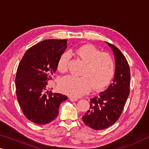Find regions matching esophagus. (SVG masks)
I'll use <instances>...</instances> for the list:
<instances>
[{
    "label": "esophagus",
    "instance_id": "34e87169",
    "mask_svg": "<svg viewBox=\"0 0 149 149\" xmlns=\"http://www.w3.org/2000/svg\"><path fill=\"white\" fill-rule=\"evenodd\" d=\"M69 100L71 101H77L78 100V98L73 97V96H69Z\"/></svg>",
    "mask_w": 149,
    "mask_h": 149
}]
</instances>
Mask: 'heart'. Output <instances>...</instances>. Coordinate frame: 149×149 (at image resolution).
Here are the masks:
<instances>
[{
  "label": "heart",
  "mask_w": 149,
  "mask_h": 149,
  "mask_svg": "<svg viewBox=\"0 0 149 149\" xmlns=\"http://www.w3.org/2000/svg\"><path fill=\"white\" fill-rule=\"evenodd\" d=\"M72 53L84 63L81 77L71 75L60 80L59 88L70 96L78 97L85 94L92 89L99 90L106 86L115 72V63L110 54L101 52L100 49L89 44L79 47ZM70 58L69 52H64L57 62V69L64 72L67 70Z\"/></svg>",
  "instance_id": "heart-1"
}]
</instances>
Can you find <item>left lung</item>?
<instances>
[{
    "label": "left lung",
    "instance_id": "obj_1",
    "mask_svg": "<svg viewBox=\"0 0 149 149\" xmlns=\"http://www.w3.org/2000/svg\"><path fill=\"white\" fill-rule=\"evenodd\" d=\"M106 43L115 59L113 82L104 92L90 99V109L82 116L84 123L95 130L105 129L118 120L130 93V70L126 57L115 46Z\"/></svg>",
    "mask_w": 149,
    "mask_h": 149
}]
</instances>
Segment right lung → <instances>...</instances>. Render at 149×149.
I'll use <instances>...</instances> for the list:
<instances>
[{"mask_svg": "<svg viewBox=\"0 0 149 149\" xmlns=\"http://www.w3.org/2000/svg\"><path fill=\"white\" fill-rule=\"evenodd\" d=\"M67 40L48 39L28 49L18 66L15 80L18 103L26 118L38 125L47 124L58 115L66 95L47 90V82L56 71Z\"/></svg>", "mask_w": 149, "mask_h": 149, "instance_id": "obj_1", "label": "right lung"}]
</instances>
